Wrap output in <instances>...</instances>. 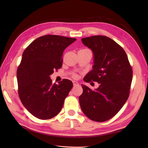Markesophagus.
I'll use <instances>...</instances> for the list:
<instances>
[{"instance_id":"34e87169","label":"esophagus","mask_w":148,"mask_h":148,"mask_svg":"<svg viewBox=\"0 0 148 148\" xmlns=\"http://www.w3.org/2000/svg\"><path fill=\"white\" fill-rule=\"evenodd\" d=\"M73 85L74 86H79V83L77 82H76V81H73Z\"/></svg>"}]
</instances>
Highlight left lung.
<instances>
[{
  "label": "left lung",
  "instance_id": "left-lung-1",
  "mask_svg": "<svg viewBox=\"0 0 148 148\" xmlns=\"http://www.w3.org/2000/svg\"><path fill=\"white\" fill-rule=\"evenodd\" d=\"M82 41L91 49L94 58L93 69L83 80L87 83L97 82L99 87L92 90L82 84L80 105L88 118L104 122L112 118L126 103L133 70L125 51L111 38L96 35L82 38Z\"/></svg>",
  "mask_w": 148,
  "mask_h": 148
}]
</instances>
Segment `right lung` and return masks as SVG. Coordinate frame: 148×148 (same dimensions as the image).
<instances>
[{
  "mask_svg": "<svg viewBox=\"0 0 148 148\" xmlns=\"http://www.w3.org/2000/svg\"><path fill=\"white\" fill-rule=\"evenodd\" d=\"M75 40L47 35L36 39L23 52L17 71L18 92L23 106L35 117L50 119L60 112L73 83L64 79L53 84L50 75L62 67L64 50Z\"/></svg>",
  "mask_w": 148,
  "mask_h": 148,
  "instance_id": "right-lung-1",
  "label": "right lung"
}]
</instances>
